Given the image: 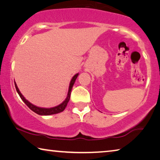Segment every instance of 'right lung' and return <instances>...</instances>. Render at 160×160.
Here are the masks:
<instances>
[{
  "label": "right lung",
  "mask_w": 160,
  "mask_h": 160,
  "mask_svg": "<svg viewBox=\"0 0 160 160\" xmlns=\"http://www.w3.org/2000/svg\"><path fill=\"white\" fill-rule=\"evenodd\" d=\"M78 76V73H77L73 76V78H72L70 82V84H69V87H68V94L67 97H66V99L63 101V102L60 104L59 105L56 106V107H51V108H43V107H37V106L33 105V104H31V102H29L28 100L25 99V97H23L22 94L21 93L20 91H19L18 87H17V84L15 82V87H16V91L18 92V94L20 96L21 99L23 100V102L25 103V104L28 106L29 107V109H31L32 111L34 112L36 114H38L39 115H45V116H47V115H51V114H58V113H60L61 112H63V110L65 109V108L67 105L68 101L70 99V96H71V92H72V89L73 88V86L74 84L75 81L77 79V77Z\"/></svg>",
  "instance_id": "right-lung-1"
}]
</instances>
